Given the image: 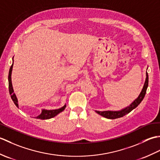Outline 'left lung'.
Here are the masks:
<instances>
[{
  "label": "left lung",
  "instance_id": "left-lung-1",
  "mask_svg": "<svg viewBox=\"0 0 160 160\" xmlns=\"http://www.w3.org/2000/svg\"><path fill=\"white\" fill-rule=\"evenodd\" d=\"M148 69V68H147ZM146 80H145V82L143 86V88L141 91V92L139 95L138 97L136 98V99L134 100L133 102L128 105V106L126 107L123 108H122L120 110L118 111H95L98 114H99L102 116L107 118V119H111V120H113V119H116L119 118H122L124 116L127 114L129 113L130 112L133 110L134 108H136L139 104L141 103V102L143 100L144 98L146 95V92H147V89L148 88V76L147 73H146Z\"/></svg>",
  "mask_w": 160,
  "mask_h": 160
}]
</instances>
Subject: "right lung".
Instances as JSON below:
<instances>
[{"mask_svg":"<svg viewBox=\"0 0 160 160\" xmlns=\"http://www.w3.org/2000/svg\"><path fill=\"white\" fill-rule=\"evenodd\" d=\"M13 64L12 63L11 67L9 69V76H8V81H9V93L11 95V98L13 102V103L15 104L16 106L19 108L18 106V98H17L16 94L13 93V86H12V69H13ZM66 107V104H64L62 107H61L60 108H58V109H53V110H47V109H42L41 113H40L38 116L35 117L34 118L36 119H40V120H48V119L52 118L53 117L56 116L58 114H59L61 112L63 111L64 110V108Z\"/></svg>","mask_w":160,"mask_h":160,"instance_id":"right-lung-1","label":"right lung"}]
</instances>
